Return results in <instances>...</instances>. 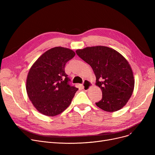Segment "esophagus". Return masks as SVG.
I'll return each instance as SVG.
<instances>
[{
	"instance_id": "1",
	"label": "esophagus",
	"mask_w": 155,
	"mask_h": 155,
	"mask_svg": "<svg viewBox=\"0 0 155 155\" xmlns=\"http://www.w3.org/2000/svg\"><path fill=\"white\" fill-rule=\"evenodd\" d=\"M83 88L85 91H88L89 88H90L92 86V84L91 82L88 80H85L84 81V84H83Z\"/></svg>"
}]
</instances>
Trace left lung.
Here are the masks:
<instances>
[{"instance_id": "8db88e82", "label": "left lung", "mask_w": 155, "mask_h": 155, "mask_svg": "<svg viewBox=\"0 0 155 155\" xmlns=\"http://www.w3.org/2000/svg\"><path fill=\"white\" fill-rule=\"evenodd\" d=\"M77 55L91 65L101 88L102 99L95 103L107 112L123 108L132 95L134 87L133 72L127 60L112 48L97 46L79 49Z\"/></svg>"}]
</instances>
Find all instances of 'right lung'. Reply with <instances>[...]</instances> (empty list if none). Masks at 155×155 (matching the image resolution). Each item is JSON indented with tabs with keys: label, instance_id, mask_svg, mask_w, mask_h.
Listing matches in <instances>:
<instances>
[{
	"label": "right lung",
	"instance_id": "add662e5",
	"mask_svg": "<svg viewBox=\"0 0 155 155\" xmlns=\"http://www.w3.org/2000/svg\"><path fill=\"white\" fill-rule=\"evenodd\" d=\"M75 55L70 49L54 47L39 57L31 67L26 91L32 104L42 114L58 115L71 104L78 88L69 84L64 66Z\"/></svg>",
	"mask_w": 155,
	"mask_h": 155
}]
</instances>
